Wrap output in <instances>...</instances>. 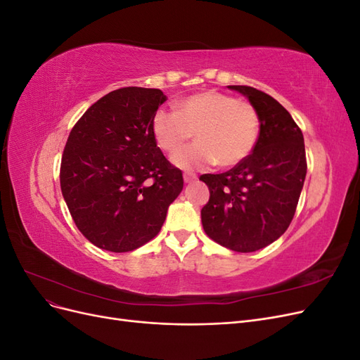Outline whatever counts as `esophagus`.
<instances>
[{
    "label": "esophagus",
    "instance_id": "esophagus-1",
    "mask_svg": "<svg viewBox=\"0 0 360 360\" xmlns=\"http://www.w3.org/2000/svg\"><path fill=\"white\" fill-rule=\"evenodd\" d=\"M183 179H184V183H193V181H197V176H195V174H191V172H184Z\"/></svg>",
    "mask_w": 360,
    "mask_h": 360
}]
</instances>
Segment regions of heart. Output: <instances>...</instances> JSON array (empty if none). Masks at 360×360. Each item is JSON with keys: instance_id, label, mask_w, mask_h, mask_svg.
<instances>
[{"instance_id": "obj_1", "label": "heart", "mask_w": 360, "mask_h": 360, "mask_svg": "<svg viewBox=\"0 0 360 360\" xmlns=\"http://www.w3.org/2000/svg\"><path fill=\"white\" fill-rule=\"evenodd\" d=\"M193 133L198 144L174 156V165L186 171L205 169L214 163L222 168L236 167L252 153L259 115L250 102L210 90L180 101L176 112L160 108L151 118L156 144L169 155Z\"/></svg>"}]
</instances>
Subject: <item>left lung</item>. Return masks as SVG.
Masks as SVG:
<instances>
[{"instance_id": "obj_1", "label": "left lung", "mask_w": 360, "mask_h": 360, "mask_svg": "<svg viewBox=\"0 0 360 360\" xmlns=\"http://www.w3.org/2000/svg\"><path fill=\"white\" fill-rule=\"evenodd\" d=\"M228 89L246 96L259 115V136L243 162L222 174H202L210 200L201 222L212 240L236 252L263 249L287 231L307 177L300 127L274 97L248 85Z\"/></svg>"}]
</instances>
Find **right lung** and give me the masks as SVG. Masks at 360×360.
<instances>
[{
    "label": "right lung",
    "mask_w": 360,
    "mask_h": 360,
    "mask_svg": "<svg viewBox=\"0 0 360 360\" xmlns=\"http://www.w3.org/2000/svg\"><path fill=\"white\" fill-rule=\"evenodd\" d=\"M165 101L158 89L124 86L93 103L72 129L61 192L75 225L97 248L129 252L150 242L183 189L181 171L151 134Z\"/></svg>",
    "instance_id": "1"
}]
</instances>
